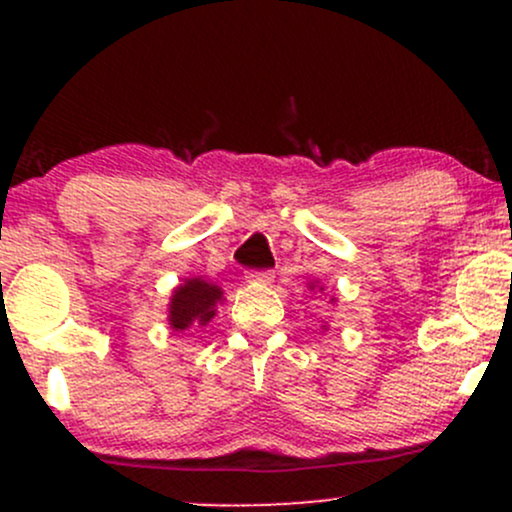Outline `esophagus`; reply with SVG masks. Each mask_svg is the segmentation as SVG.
<instances>
[{
    "label": "esophagus",
    "instance_id": "obj_1",
    "mask_svg": "<svg viewBox=\"0 0 512 512\" xmlns=\"http://www.w3.org/2000/svg\"><path fill=\"white\" fill-rule=\"evenodd\" d=\"M245 279L250 281V284H272L274 281V274L269 272V269H252V272H248V276Z\"/></svg>",
    "mask_w": 512,
    "mask_h": 512
}]
</instances>
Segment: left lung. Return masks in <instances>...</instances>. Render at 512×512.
I'll return each mask as SVG.
<instances>
[{
  "label": "left lung",
  "mask_w": 512,
  "mask_h": 512,
  "mask_svg": "<svg viewBox=\"0 0 512 512\" xmlns=\"http://www.w3.org/2000/svg\"><path fill=\"white\" fill-rule=\"evenodd\" d=\"M313 289H315V286H313Z\"/></svg>",
  "instance_id": "1"
}]
</instances>
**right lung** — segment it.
I'll return each instance as SVG.
<instances>
[{
  "mask_svg": "<svg viewBox=\"0 0 512 512\" xmlns=\"http://www.w3.org/2000/svg\"><path fill=\"white\" fill-rule=\"evenodd\" d=\"M219 301H223V291L216 284H207L204 279H185V284H180L170 296V327L175 332H182L187 327L209 325Z\"/></svg>",
  "mask_w": 512,
  "mask_h": 512,
  "instance_id": "right-lung-1",
  "label": "right lung"
}]
</instances>
